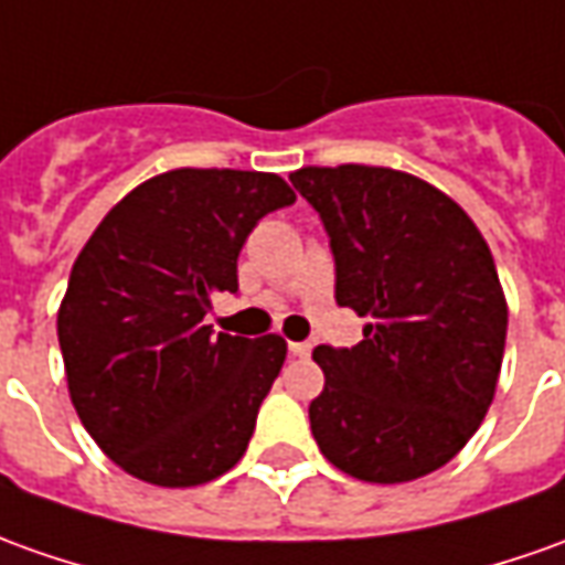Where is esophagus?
I'll use <instances>...</instances> for the list:
<instances>
[{
  "label": "esophagus",
  "mask_w": 565,
  "mask_h": 565,
  "mask_svg": "<svg viewBox=\"0 0 565 565\" xmlns=\"http://www.w3.org/2000/svg\"><path fill=\"white\" fill-rule=\"evenodd\" d=\"M310 350H313V344H310V341H291L289 344L291 356H310Z\"/></svg>",
  "instance_id": "esophagus-1"
}]
</instances>
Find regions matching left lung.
Listing matches in <instances>:
<instances>
[{
	"instance_id": "8db88e82",
	"label": "left lung",
	"mask_w": 565,
	"mask_h": 565,
	"mask_svg": "<svg viewBox=\"0 0 565 565\" xmlns=\"http://www.w3.org/2000/svg\"><path fill=\"white\" fill-rule=\"evenodd\" d=\"M289 181L329 233L334 301L369 320L360 344L313 350V439L356 480H418L465 449L495 396L508 305L492 252L406 171L310 166Z\"/></svg>"
}]
</instances>
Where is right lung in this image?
Listing matches in <instances>:
<instances>
[{
  "label": "right lung",
  "instance_id": "obj_1",
  "mask_svg": "<svg viewBox=\"0 0 565 565\" xmlns=\"http://www.w3.org/2000/svg\"><path fill=\"white\" fill-rule=\"evenodd\" d=\"M291 202L267 171L174 169L113 205L79 252L57 313L70 399L131 477L181 489L243 458L286 341L215 334L205 313L239 289L248 233Z\"/></svg>",
  "mask_w": 565,
  "mask_h": 565
}]
</instances>
